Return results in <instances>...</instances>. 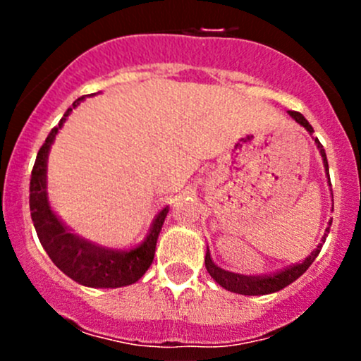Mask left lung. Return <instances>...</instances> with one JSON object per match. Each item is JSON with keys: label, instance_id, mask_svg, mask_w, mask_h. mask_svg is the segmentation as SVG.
Instances as JSON below:
<instances>
[{"label": "left lung", "instance_id": "1", "mask_svg": "<svg viewBox=\"0 0 361 361\" xmlns=\"http://www.w3.org/2000/svg\"><path fill=\"white\" fill-rule=\"evenodd\" d=\"M288 113L292 118H295V122L300 123L302 127H305L309 133H314V129L311 127V123L304 118V115H302V113H298V111H288ZM314 141H316V145H318V150L323 157V164H325L326 176H329V160H326L325 148H323V145L319 143L318 137H316ZM329 180H330V176H329ZM330 225H332V221H329V227H326V231H325L326 234L330 232ZM326 234L323 235V239H322L323 243H325ZM323 243L318 246V248L312 251V253L309 255V257L305 258L302 264L290 265V267L283 269V271L272 272V274H267V276H241V274H234V272L224 271V269H220L218 265H214V262L211 260L209 250L206 251L204 264H206V269H207V272H209L211 278H213L218 285L224 286L225 290H228V292L241 293V295H267V293L279 292V290H283L285 286L292 285L295 279L300 278V276L304 274L309 267H311V264L314 262V258L319 255Z\"/></svg>", "mask_w": 361, "mask_h": 361}]
</instances>
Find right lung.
I'll use <instances>...</instances> for the list:
<instances>
[{
	"mask_svg": "<svg viewBox=\"0 0 361 361\" xmlns=\"http://www.w3.org/2000/svg\"><path fill=\"white\" fill-rule=\"evenodd\" d=\"M80 101H83V97H78L73 103V108L78 106ZM73 108H68L59 126L50 130L45 143L42 145L36 155L35 167L31 171L29 209H31L36 234L42 246L49 253L50 260L73 281L90 286V288H120V286L133 285L137 279H141V276L148 271L154 262L160 228H162L169 207H164L157 214L143 245L129 251L97 246L69 231L54 213L47 199V157L56 140V134L66 122V116Z\"/></svg>",
	"mask_w": 361,
	"mask_h": 361,
	"instance_id": "1",
	"label": "right lung"
}]
</instances>
